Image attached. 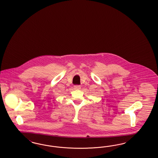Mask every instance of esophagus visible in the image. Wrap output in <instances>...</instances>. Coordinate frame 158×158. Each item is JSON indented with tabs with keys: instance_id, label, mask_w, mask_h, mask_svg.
<instances>
[{
	"instance_id": "34e87169",
	"label": "esophagus",
	"mask_w": 158,
	"mask_h": 158,
	"mask_svg": "<svg viewBox=\"0 0 158 158\" xmlns=\"http://www.w3.org/2000/svg\"><path fill=\"white\" fill-rule=\"evenodd\" d=\"M74 87L77 90H80L81 89V86H80V85H75V86H74Z\"/></svg>"
}]
</instances>
